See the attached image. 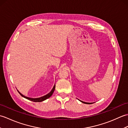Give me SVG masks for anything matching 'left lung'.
I'll use <instances>...</instances> for the list:
<instances>
[{"label": "left lung", "instance_id": "obj_1", "mask_svg": "<svg viewBox=\"0 0 128 128\" xmlns=\"http://www.w3.org/2000/svg\"><path fill=\"white\" fill-rule=\"evenodd\" d=\"M80 101H81V102L84 103H85V104H91V103H87V102H85L82 101V100H80Z\"/></svg>", "mask_w": 128, "mask_h": 128}]
</instances>
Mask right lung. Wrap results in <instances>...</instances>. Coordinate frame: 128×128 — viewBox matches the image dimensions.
Listing matches in <instances>:
<instances>
[{
  "mask_svg": "<svg viewBox=\"0 0 128 128\" xmlns=\"http://www.w3.org/2000/svg\"><path fill=\"white\" fill-rule=\"evenodd\" d=\"M55 88H56V85H54L53 88H52V90L50 92V93L48 94H47L45 95V96H42L41 97H39V98H30V97H26L25 96H24L22 94H21L18 90V93L20 94L21 95V96L24 97V98H25L28 99V100H31V101H33V102H42V101H43V100H47V98H50L52 96V95L53 93L54 92V90H55Z\"/></svg>",
  "mask_w": 128,
  "mask_h": 128,
  "instance_id": "1",
  "label": "right lung"
}]
</instances>
